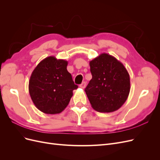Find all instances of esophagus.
<instances>
[{
    "mask_svg": "<svg viewBox=\"0 0 160 160\" xmlns=\"http://www.w3.org/2000/svg\"><path fill=\"white\" fill-rule=\"evenodd\" d=\"M79 87H80L81 88H82V89H85V87H86V83H85V82H83V83H82L79 85Z\"/></svg>",
    "mask_w": 160,
    "mask_h": 160,
    "instance_id": "esophagus-1",
    "label": "esophagus"
}]
</instances>
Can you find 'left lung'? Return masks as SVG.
Masks as SVG:
<instances>
[{
  "instance_id": "1",
  "label": "left lung",
  "mask_w": 160,
  "mask_h": 160,
  "mask_svg": "<svg viewBox=\"0 0 160 160\" xmlns=\"http://www.w3.org/2000/svg\"><path fill=\"white\" fill-rule=\"evenodd\" d=\"M92 79L85 91L95 111L111 113L126 101L130 91L129 75L122 62L108 53L89 62Z\"/></svg>"
}]
</instances>
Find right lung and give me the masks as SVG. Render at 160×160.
<instances>
[{"label": "right lung", "mask_w": 160, "mask_h": 160, "mask_svg": "<svg viewBox=\"0 0 160 160\" xmlns=\"http://www.w3.org/2000/svg\"><path fill=\"white\" fill-rule=\"evenodd\" d=\"M68 62L50 56L42 60L33 70L28 91L36 108L46 114L62 112L68 105L72 91L77 89L67 69Z\"/></svg>", "instance_id": "1"}]
</instances>
